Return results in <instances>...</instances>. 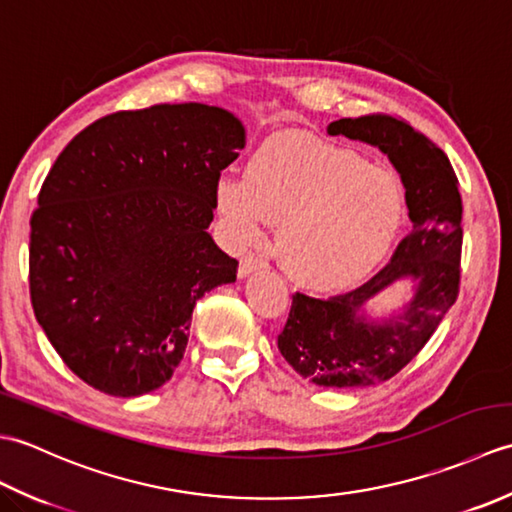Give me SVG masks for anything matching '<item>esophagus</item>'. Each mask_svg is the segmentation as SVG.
Masks as SVG:
<instances>
[{"label":"esophagus","mask_w":512,"mask_h":512,"mask_svg":"<svg viewBox=\"0 0 512 512\" xmlns=\"http://www.w3.org/2000/svg\"><path fill=\"white\" fill-rule=\"evenodd\" d=\"M262 268H264V262H262V259H257L255 255H246V257H242V262H239L237 277H239V279H244V277L253 275V273H257V270H262Z\"/></svg>","instance_id":"obj_1"}]
</instances>
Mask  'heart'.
<instances>
[{
    "label": "heart",
    "instance_id": "obj_1",
    "mask_svg": "<svg viewBox=\"0 0 512 512\" xmlns=\"http://www.w3.org/2000/svg\"><path fill=\"white\" fill-rule=\"evenodd\" d=\"M215 206L235 246L259 244L279 224L277 255L310 290H341L367 277L394 246L405 200L398 178L354 151L317 138L266 140L244 180L215 184Z\"/></svg>",
    "mask_w": 512,
    "mask_h": 512
}]
</instances>
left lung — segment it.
<instances>
[{"label":"left lung","instance_id":"left-lung-1","mask_svg":"<svg viewBox=\"0 0 512 512\" xmlns=\"http://www.w3.org/2000/svg\"><path fill=\"white\" fill-rule=\"evenodd\" d=\"M330 136L383 151L405 187L411 231L378 275L339 297H292L277 345L297 374L319 387H369L396 376L436 332L458 299L462 198L449 158L394 116L369 114L328 125ZM411 280L412 297L383 318L366 303Z\"/></svg>","mask_w":512,"mask_h":512}]
</instances>
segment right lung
<instances>
[{
    "label": "right lung",
    "mask_w": 512,
    "mask_h": 512,
    "mask_svg": "<svg viewBox=\"0 0 512 512\" xmlns=\"http://www.w3.org/2000/svg\"><path fill=\"white\" fill-rule=\"evenodd\" d=\"M244 145L228 110L180 103L99 118L61 151L30 220V301L83 383L132 398L173 376L195 301L237 277L206 228Z\"/></svg>",
    "instance_id": "1"
}]
</instances>
